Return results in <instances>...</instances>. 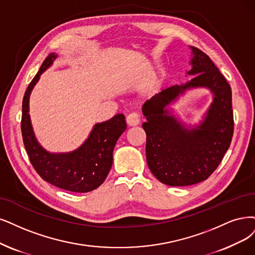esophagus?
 <instances>
[{"instance_id":"34e87169","label":"esophagus","mask_w":255,"mask_h":255,"mask_svg":"<svg viewBox=\"0 0 255 255\" xmlns=\"http://www.w3.org/2000/svg\"><path fill=\"white\" fill-rule=\"evenodd\" d=\"M126 121H127L128 126H130V127H135V126H137V125L139 124L140 118H139V116L137 115V113H131V115H129V116L127 117Z\"/></svg>"}]
</instances>
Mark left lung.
<instances>
[{"instance_id": "obj_1", "label": "left lung", "mask_w": 255, "mask_h": 255, "mask_svg": "<svg viewBox=\"0 0 255 255\" xmlns=\"http://www.w3.org/2000/svg\"><path fill=\"white\" fill-rule=\"evenodd\" d=\"M192 50L194 77L186 84L174 85L148 100L142 108L147 122L146 157L149 169L168 186H189L207 180L219 167L233 135L231 87L210 58L196 47ZM205 87L214 93V102L204 121L187 129L166 106L187 89Z\"/></svg>"}]
</instances>
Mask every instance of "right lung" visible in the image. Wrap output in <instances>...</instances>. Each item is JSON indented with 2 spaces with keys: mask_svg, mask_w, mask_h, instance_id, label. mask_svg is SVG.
Listing matches in <instances>:
<instances>
[{
  "mask_svg": "<svg viewBox=\"0 0 255 255\" xmlns=\"http://www.w3.org/2000/svg\"><path fill=\"white\" fill-rule=\"evenodd\" d=\"M55 59L54 53L47 56L24 94L21 121L24 146L30 163L44 181L67 191L89 192L106 180L112 166L113 149L127 127L125 117L119 113L109 121L94 125L85 143L72 152H47L37 143L28 112L31 90Z\"/></svg>",
  "mask_w": 255,
  "mask_h": 255,
  "instance_id": "right-lung-1",
  "label": "right lung"
}]
</instances>
